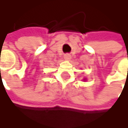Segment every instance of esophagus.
I'll return each mask as SVG.
<instances>
[{
	"instance_id": "34e87169",
	"label": "esophagus",
	"mask_w": 128,
	"mask_h": 128,
	"mask_svg": "<svg viewBox=\"0 0 128 128\" xmlns=\"http://www.w3.org/2000/svg\"><path fill=\"white\" fill-rule=\"evenodd\" d=\"M64 58H65L66 60H70V56L69 54H66V55L64 56Z\"/></svg>"
}]
</instances>
